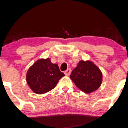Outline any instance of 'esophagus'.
Here are the masks:
<instances>
[{
  "mask_svg": "<svg viewBox=\"0 0 128 128\" xmlns=\"http://www.w3.org/2000/svg\"><path fill=\"white\" fill-rule=\"evenodd\" d=\"M70 72H71V70L70 68H68L66 71H64V74H65L66 75H69L70 74Z\"/></svg>",
  "mask_w": 128,
  "mask_h": 128,
  "instance_id": "obj_1",
  "label": "esophagus"
}]
</instances>
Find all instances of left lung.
<instances>
[{
	"instance_id": "1",
	"label": "left lung",
	"mask_w": 128,
	"mask_h": 128,
	"mask_svg": "<svg viewBox=\"0 0 128 128\" xmlns=\"http://www.w3.org/2000/svg\"><path fill=\"white\" fill-rule=\"evenodd\" d=\"M70 77L80 90L90 93L100 86L102 74L98 67L92 62L80 60L72 71Z\"/></svg>"
}]
</instances>
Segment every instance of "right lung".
Masks as SVG:
<instances>
[{"label": "right lung", "instance_id": "add662e5", "mask_svg": "<svg viewBox=\"0 0 128 128\" xmlns=\"http://www.w3.org/2000/svg\"><path fill=\"white\" fill-rule=\"evenodd\" d=\"M64 76L58 64H53L50 59H40L29 68L26 81L35 93L42 94L53 90Z\"/></svg>", "mask_w": 128, "mask_h": 128}]
</instances>
